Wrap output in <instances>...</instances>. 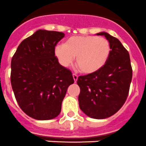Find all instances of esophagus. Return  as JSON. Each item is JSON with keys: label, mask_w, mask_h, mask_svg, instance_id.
Masks as SVG:
<instances>
[{"label": "esophagus", "mask_w": 146, "mask_h": 146, "mask_svg": "<svg viewBox=\"0 0 146 146\" xmlns=\"http://www.w3.org/2000/svg\"><path fill=\"white\" fill-rule=\"evenodd\" d=\"M72 76H73V78H74V82H77V78H78V76L77 75V74H72Z\"/></svg>", "instance_id": "34e87169"}]
</instances>
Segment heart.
I'll return each mask as SVG.
<instances>
[{"mask_svg": "<svg viewBox=\"0 0 146 146\" xmlns=\"http://www.w3.org/2000/svg\"><path fill=\"white\" fill-rule=\"evenodd\" d=\"M54 54L64 67H69L76 56V63L82 72L91 74L106 64L110 54V45L102 37L77 36L68 38L64 44L56 45Z\"/></svg>", "mask_w": 146, "mask_h": 146, "instance_id": "obj_1", "label": "heart"}]
</instances>
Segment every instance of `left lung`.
<instances>
[{
	"mask_svg": "<svg viewBox=\"0 0 146 146\" xmlns=\"http://www.w3.org/2000/svg\"><path fill=\"white\" fill-rule=\"evenodd\" d=\"M97 35L104 36L110 45L108 61L97 72L80 76L77 83L81 110L90 118L104 119L116 113L126 102L132 69L129 54L118 38L106 32Z\"/></svg>",
	"mask_w": 146,
	"mask_h": 146,
	"instance_id": "1",
	"label": "left lung"
}]
</instances>
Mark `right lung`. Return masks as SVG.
<instances>
[{
  "instance_id": "right-lung-1",
  "label": "right lung",
  "mask_w": 146,
  "mask_h": 146,
  "mask_svg": "<svg viewBox=\"0 0 146 146\" xmlns=\"http://www.w3.org/2000/svg\"><path fill=\"white\" fill-rule=\"evenodd\" d=\"M62 32L38 30L18 46L11 63V83L20 108L36 120H50L61 110L67 88L74 83L70 70L54 54Z\"/></svg>"
}]
</instances>
